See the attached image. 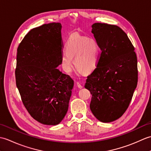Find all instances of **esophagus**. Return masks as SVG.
<instances>
[{
	"label": "esophagus",
	"instance_id": "34e87169",
	"mask_svg": "<svg viewBox=\"0 0 151 151\" xmlns=\"http://www.w3.org/2000/svg\"><path fill=\"white\" fill-rule=\"evenodd\" d=\"M76 85H77V86H78V88H80V89L82 88V86L81 84V83H80L79 82H76Z\"/></svg>",
	"mask_w": 151,
	"mask_h": 151
}]
</instances>
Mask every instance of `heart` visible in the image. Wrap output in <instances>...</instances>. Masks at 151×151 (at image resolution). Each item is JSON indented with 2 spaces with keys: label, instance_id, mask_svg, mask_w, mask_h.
I'll return each instance as SVG.
<instances>
[{
  "label": "heart",
  "instance_id": "1",
  "mask_svg": "<svg viewBox=\"0 0 151 151\" xmlns=\"http://www.w3.org/2000/svg\"><path fill=\"white\" fill-rule=\"evenodd\" d=\"M65 52L61 64L67 73L71 71L73 59L76 69L84 73L92 72L97 65L99 46L94 38L73 34L65 44Z\"/></svg>",
  "mask_w": 151,
  "mask_h": 151
}]
</instances>
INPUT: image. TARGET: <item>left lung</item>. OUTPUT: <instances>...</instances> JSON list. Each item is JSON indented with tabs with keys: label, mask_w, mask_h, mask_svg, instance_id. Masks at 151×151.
I'll use <instances>...</instances> for the list:
<instances>
[{
	"label": "left lung",
	"mask_w": 151,
	"mask_h": 151,
	"mask_svg": "<svg viewBox=\"0 0 151 151\" xmlns=\"http://www.w3.org/2000/svg\"><path fill=\"white\" fill-rule=\"evenodd\" d=\"M91 27L101 52L85 88L92 95L89 107L94 116L110 123L123 115L132 100L137 84V56L121 28L100 22Z\"/></svg>",
	"instance_id": "8db88e82"
}]
</instances>
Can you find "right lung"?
Here are the masks:
<instances>
[{
    "label": "right lung",
    "mask_w": 151,
    "mask_h": 151,
    "mask_svg": "<svg viewBox=\"0 0 151 151\" xmlns=\"http://www.w3.org/2000/svg\"><path fill=\"white\" fill-rule=\"evenodd\" d=\"M60 22L32 29L17 48L16 86L28 113L46 125H56L68 110L74 81L57 69L63 41Z\"/></svg>",
    "instance_id": "obj_1"
}]
</instances>
